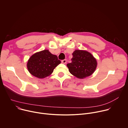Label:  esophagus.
<instances>
[{
  "mask_svg": "<svg viewBox=\"0 0 128 128\" xmlns=\"http://www.w3.org/2000/svg\"><path fill=\"white\" fill-rule=\"evenodd\" d=\"M61 62H62V63L63 64H66V62H67V60H66V59H64V60H62Z\"/></svg>",
  "mask_w": 128,
  "mask_h": 128,
  "instance_id": "esophagus-1",
  "label": "esophagus"
}]
</instances>
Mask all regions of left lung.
Wrapping results in <instances>:
<instances>
[{"label":"left lung","mask_w":128,"mask_h":128,"mask_svg":"<svg viewBox=\"0 0 128 128\" xmlns=\"http://www.w3.org/2000/svg\"><path fill=\"white\" fill-rule=\"evenodd\" d=\"M72 62L67 64L69 71L78 78L83 79L95 72L97 62L90 52L84 50H76L72 53Z\"/></svg>","instance_id":"8db88e82"}]
</instances>
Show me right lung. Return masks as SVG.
Returning a JSON list of instances; mask_svg holds the SVG:
<instances>
[{"instance_id": "add662e5", "label": "right lung", "mask_w": 128, "mask_h": 128, "mask_svg": "<svg viewBox=\"0 0 128 128\" xmlns=\"http://www.w3.org/2000/svg\"><path fill=\"white\" fill-rule=\"evenodd\" d=\"M60 63L56 55L51 54L48 50H44L32 54L28 60L27 67L34 76L44 78L50 76Z\"/></svg>"}]
</instances>
